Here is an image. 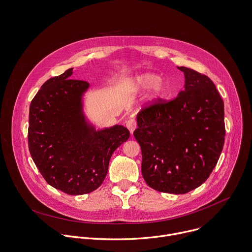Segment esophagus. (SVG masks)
<instances>
[{"instance_id":"1","label":"esophagus","mask_w":252,"mask_h":252,"mask_svg":"<svg viewBox=\"0 0 252 252\" xmlns=\"http://www.w3.org/2000/svg\"><path fill=\"white\" fill-rule=\"evenodd\" d=\"M126 127L128 128L129 132L132 133L134 131V129L136 128V121L133 118L128 119L127 122H126Z\"/></svg>"}]
</instances>
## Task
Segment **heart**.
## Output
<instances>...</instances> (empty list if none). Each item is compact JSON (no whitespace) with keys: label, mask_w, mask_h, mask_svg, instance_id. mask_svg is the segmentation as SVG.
Wrapping results in <instances>:
<instances>
[{"label":"heart","mask_w":252,"mask_h":252,"mask_svg":"<svg viewBox=\"0 0 252 252\" xmlns=\"http://www.w3.org/2000/svg\"><path fill=\"white\" fill-rule=\"evenodd\" d=\"M127 89L132 92L146 91L151 89L150 100L155 101L158 98L161 97L166 92L165 83L160 80V78L153 73H145L132 77L128 80Z\"/></svg>","instance_id":"1"}]
</instances>
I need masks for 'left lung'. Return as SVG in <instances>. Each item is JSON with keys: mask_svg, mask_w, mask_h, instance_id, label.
<instances>
[{"mask_svg": "<svg viewBox=\"0 0 252 252\" xmlns=\"http://www.w3.org/2000/svg\"><path fill=\"white\" fill-rule=\"evenodd\" d=\"M185 91L158 98L137 114L133 135L142 155L141 173L160 192L184 194L200 187L217 165L224 145V104L212 81L178 66Z\"/></svg>", "mask_w": 252, "mask_h": 252, "instance_id": "left-lung-1", "label": "left lung"}]
</instances>
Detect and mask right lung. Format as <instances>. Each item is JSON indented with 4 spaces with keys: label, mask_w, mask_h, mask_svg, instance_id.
I'll list each match as a JSON object with an SVG mask.
<instances>
[{
    "label": "right lung",
    "mask_w": 252,
    "mask_h": 252,
    "mask_svg": "<svg viewBox=\"0 0 252 252\" xmlns=\"http://www.w3.org/2000/svg\"><path fill=\"white\" fill-rule=\"evenodd\" d=\"M73 68L51 78L30 105L28 143L45 181L70 195L95 190L102 184L114 152L126 141L123 126L95 130L88 125L82 97L90 87L69 79Z\"/></svg>",
    "instance_id": "obj_1"
}]
</instances>
